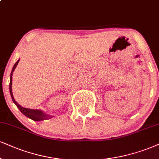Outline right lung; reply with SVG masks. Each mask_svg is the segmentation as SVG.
I'll return each instance as SVG.
<instances>
[{
  "instance_id": "right-lung-1",
  "label": "right lung",
  "mask_w": 159,
  "mask_h": 159,
  "mask_svg": "<svg viewBox=\"0 0 159 159\" xmlns=\"http://www.w3.org/2000/svg\"><path fill=\"white\" fill-rule=\"evenodd\" d=\"M20 61V59L17 61L15 62V65H14L12 70H11V74H10V82H9V92H10V95L11 97V99H12L13 102L16 105V106L18 107V109L20 111V112L24 114L25 116L28 117V118L32 119V120L36 121H40L42 120H47V119H49L52 118V116H51L49 114H47V113H44L43 111H41V110H38V109H29V108H26V107H23L20 105L18 103L15 101V98L13 97V93H12V90H11V85H12V74L14 70H15V68L17 67V64Z\"/></svg>"
}]
</instances>
